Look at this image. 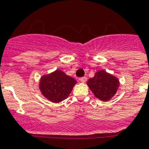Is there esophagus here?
Segmentation results:
<instances>
[{"label": "esophagus", "mask_w": 149, "mask_h": 149, "mask_svg": "<svg viewBox=\"0 0 149 149\" xmlns=\"http://www.w3.org/2000/svg\"><path fill=\"white\" fill-rule=\"evenodd\" d=\"M79 80H80V82H82V83H85L86 81V77H81V78L79 79Z\"/></svg>", "instance_id": "34e87169"}]
</instances>
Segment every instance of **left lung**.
<instances>
[{"label":"left lung","mask_w":149,"mask_h":149,"mask_svg":"<svg viewBox=\"0 0 149 149\" xmlns=\"http://www.w3.org/2000/svg\"><path fill=\"white\" fill-rule=\"evenodd\" d=\"M87 85L95 97L102 101H108L116 94L119 86L116 77L104 70L95 73V77L89 79Z\"/></svg>","instance_id":"obj_1"}]
</instances>
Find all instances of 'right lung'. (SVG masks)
Segmentation results:
<instances>
[{
    "label": "right lung",
    "instance_id": "add662e5",
    "mask_svg": "<svg viewBox=\"0 0 149 149\" xmlns=\"http://www.w3.org/2000/svg\"><path fill=\"white\" fill-rule=\"evenodd\" d=\"M76 83L77 81L72 77L61 70H56L42 77L40 89L47 100L53 102H60L68 97Z\"/></svg>",
    "mask_w": 149,
    "mask_h": 149
}]
</instances>
